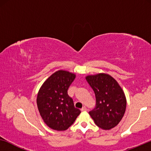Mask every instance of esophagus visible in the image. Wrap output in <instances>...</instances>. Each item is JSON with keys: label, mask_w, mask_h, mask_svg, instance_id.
<instances>
[{"label": "esophagus", "mask_w": 151, "mask_h": 151, "mask_svg": "<svg viewBox=\"0 0 151 151\" xmlns=\"http://www.w3.org/2000/svg\"><path fill=\"white\" fill-rule=\"evenodd\" d=\"M87 111V109H86V107L85 106H83L81 109V111Z\"/></svg>", "instance_id": "34e87169"}]
</instances>
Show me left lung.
Returning a JSON list of instances; mask_svg holds the SVG:
<instances>
[{
  "instance_id": "obj_1",
  "label": "left lung",
  "mask_w": 151,
  "mask_h": 151,
  "mask_svg": "<svg viewBox=\"0 0 151 151\" xmlns=\"http://www.w3.org/2000/svg\"><path fill=\"white\" fill-rule=\"evenodd\" d=\"M86 80L96 96V107L88 113L95 124L104 130L116 127L127 107L122 88L112 76L106 73L86 76Z\"/></svg>"
}]
</instances>
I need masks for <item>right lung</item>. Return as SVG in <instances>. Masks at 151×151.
<instances>
[{
	"mask_svg": "<svg viewBox=\"0 0 151 151\" xmlns=\"http://www.w3.org/2000/svg\"><path fill=\"white\" fill-rule=\"evenodd\" d=\"M75 78V73L59 70L49 76L38 91L36 102L40 116L55 131L67 130L81 113L67 93Z\"/></svg>",
	"mask_w": 151,
	"mask_h": 151,
	"instance_id": "add662e5",
	"label": "right lung"
}]
</instances>
